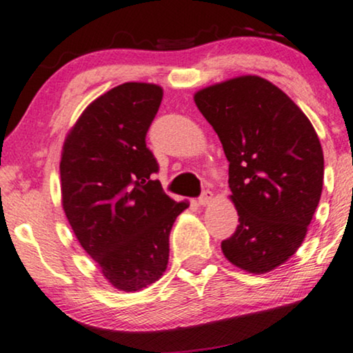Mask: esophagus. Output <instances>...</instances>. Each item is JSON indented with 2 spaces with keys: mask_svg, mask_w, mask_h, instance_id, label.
<instances>
[{
  "mask_svg": "<svg viewBox=\"0 0 353 353\" xmlns=\"http://www.w3.org/2000/svg\"><path fill=\"white\" fill-rule=\"evenodd\" d=\"M212 199H214V193L210 190H206V191H203L201 196L198 198V204L199 206H208V204L212 203Z\"/></svg>",
  "mask_w": 353,
  "mask_h": 353,
  "instance_id": "obj_1",
  "label": "esophagus"
}]
</instances>
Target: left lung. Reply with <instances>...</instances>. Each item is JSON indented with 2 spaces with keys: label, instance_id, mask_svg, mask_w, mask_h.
Instances as JSON below:
<instances>
[{
  "label": "left lung",
  "instance_id": "1",
  "mask_svg": "<svg viewBox=\"0 0 353 353\" xmlns=\"http://www.w3.org/2000/svg\"><path fill=\"white\" fill-rule=\"evenodd\" d=\"M194 103L229 160L236 232L221 243L225 259L267 273L291 259L319 204L324 155L311 121L288 94L262 77L206 86Z\"/></svg>",
  "mask_w": 353,
  "mask_h": 353
}]
</instances>
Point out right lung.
<instances>
[{
    "label": "right lung",
    "instance_id": "1",
    "mask_svg": "<svg viewBox=\"0 0 353 353\" xmlns=\"http://www.w3.org/2000/svg\"><path fill=\"white\" fill-rule=\"evenodd\" d=\"M162 86L129 81L94 99L68 130L60 159L62 206L80 245L116 290L152 285L168 265V237L190 206L165 194L145 136Z\"/></svg>",
    "mask_w": 353,
    "mask_h": 353
}]
</instances>
